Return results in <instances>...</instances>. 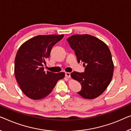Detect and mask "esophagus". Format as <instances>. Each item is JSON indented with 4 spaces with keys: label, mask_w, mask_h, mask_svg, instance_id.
Instances as JSON below:
<instances>
[{
    "label": "esophagus",
    "mask_w": 131,
    "mask_h": 131,
    "mask_svg": "<svg viewBox=\"0 0 131 131\" xmlns=\"http://www.w3.org/2000/svg\"><path fill=\"white\" fill-rule=\"evenodd\" d=\"M65 77L68 78H71V73L69 72H66L65 73Z\"/></svg>",
    "instance_id": "1"
}]
</instances>
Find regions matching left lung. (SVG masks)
<instances>
[{"label": "left lung", "instance_id": "8db88e82", "mask_svg": "<svg viewBox=\"0 0 131 131\" xmlns=\"http://www.w3.org/2000/svg\"><path fill=\"white\" fill-rule=\"evenodd\" d=\"M67 41L78 63L83 62L85 67L84 72L71 73L81 84L78 93L85 99L96 98L107 88L113 77L114 66L110 50L103 41L88 34L72 35Z\"/></svg>", "mask_w": 131, "mask_h": 131}]
</instances>
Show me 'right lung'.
I'll list each match as a JSON object with an SVG mask.
<instances>
[{
	"mask_svg": "<svg viewBox=\"0 0 131 131\" xmlns=\"http://www.w3.org/2000/svg\"><path fill=\"white\" fill-rule=\"evenodd\" d=\"M64 35H38L20 46L15 60V75L21 90L29 98L38 100L49 94L64 72L44 71L43 64L54 45Z\"/></svg>",
	"mask_w": 131,
	"mask_h": 131,
	"instance_id": "add662e5",
	"label": "right lung"
}]
</instances>
